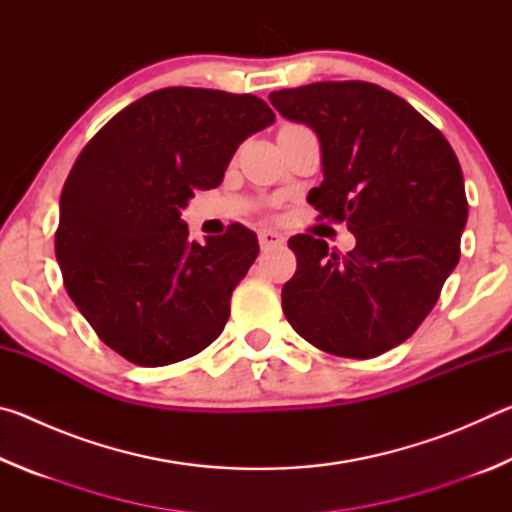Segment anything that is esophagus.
I'll use <instances>...</instances> for the list:
<instances>
[{
  "mask_svg": "<svg viewBox=\"0 0 512 512\" xmlns=\"http://www.w3.org/2000/svg\"><path fill=\"white\" fill-rule=\"evenodd\" d=\"M257 237H259V246L262 248H275V246L284 244V237L280 235V232H275L271 228H262L257 232Z\"/></svg>",
  "mask_w": 512,
  "mask_h": 512,
  "instance_id": "1",
  "label": "esophagus"
}]
</instances>
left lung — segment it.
<instances>
[{"instance_id":"1","label":"left lung","mask_w":512,"mask_h":512,"mask_svg":"<svg viewBox=\"0 0 512 512\" xmlns=\"http://www.w3.org/2000/svg\"><path fill=\"white\" fill-rule=\"evenodd\" d=\"M268 99L316 131L323 183L307 201L357 239L348 255L311 235L289 239L298 268L282 289L284 316L336 357L384 354L422 325L461 257L467 198L456 153L375 83L323 81Z\"/></svg>"}]
</instances>
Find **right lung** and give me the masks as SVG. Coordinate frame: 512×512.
<instances>
[{"instance_id": "right-lung-1", "label": "right lung", "mask_w": 512, "mask_h": 512, "mask_svg": "<svg viewBox=\"0 0 512 512\" xmlns=\"http://www.w3.org/2000/svg\"><path fill=\"white\" fill-rule=\"evenodd\" d=\"M273 119L253 94L162 88L83 146L60 194L56 259L69 298L124 359L169 366L223 332L257 235L232 223L201 246L180 210L219 187L237 146Z\"/></svg>"}]
</instances>
